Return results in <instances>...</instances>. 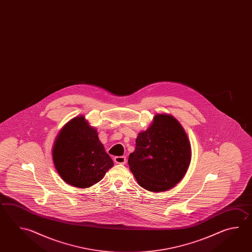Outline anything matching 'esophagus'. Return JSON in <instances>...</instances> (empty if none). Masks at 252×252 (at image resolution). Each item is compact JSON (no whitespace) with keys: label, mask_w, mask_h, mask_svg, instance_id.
<instances>
[{"label":"esophagus","mask_w":252,"mask_h":252,"mask_svg":"<svg viewBox=\"0 0 252 252\" xmlns=\"http://www.w3.org/2000/svg\"><path fill=\"white\" fill-rule=\"evenodd\" d=\"M114 161L117 164H125L126 162V159L125 156H118V157L114 158Z\"/></svg>","instance_id":"34e87169"}]
</instances>
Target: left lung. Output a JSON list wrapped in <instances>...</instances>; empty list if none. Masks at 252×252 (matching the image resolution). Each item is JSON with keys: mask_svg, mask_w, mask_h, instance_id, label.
<instances>
[{"mask_svg": "<svg viewBox=\"0 0 252 252\" xmlns=\"http://www.w3.org/2000/svg\"><path fill=\"white\" fill-rule=\"evenodd\" d=\"M190 144L186 131L171 115L157 114L150 127L138 133L128 165L138 184L150 191L176 186L190 165Z\"/></svg>", "mask_w": 252, "mask_h": 252, "instance_id": "1", "label": "left lung"}]
</instances>
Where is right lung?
Wrapping results in <instances>:
<instances>
[{"instance_id":"right-lung-1","label":"right lung","mask_w":252,"mask_h":252,"mask_svg":"<svg viewBox=\"0 0 252 252\" xmlns=\"http://www.w3.org/2000/svg\"><path fill=\"white\" fill-rule=\"evenodd\" d=\"M53 158L64 182L77 188L97 184L113 166L97 130L88 125L84 116L74 118L63 126L53 145Z\"/></svg>"}]
</instances>
